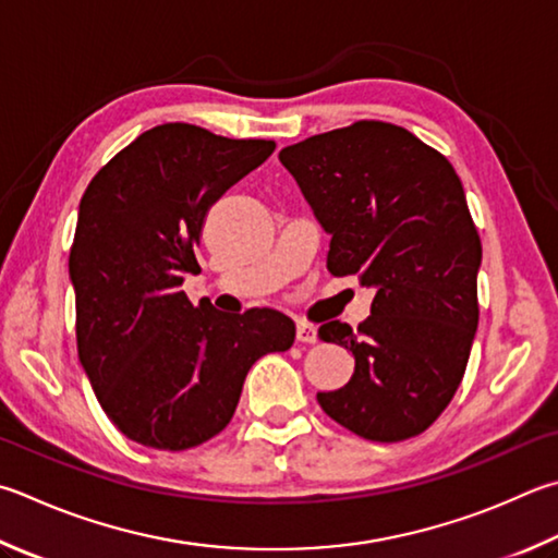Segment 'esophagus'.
Wrapping results in <instances>:
<instances>
[{
    "mask_svg": "<svg viewBox=\"0 0 558 558\" xmlns=\"http://www.w3.org/2000/svg\"><path fill=\"white\" fill-rule=\"evenodd\" d=\"M298 341H302V343L317 341V327L305 319H298Z\"/></svg>",
    "mask_w": 558,
    "mask_h": 558,
    "instance_id": "esophagus-1",
    "label": "esophagus"
}]
</instances>
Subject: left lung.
Wrapping results in <instances>:
<instances>
[{
	"label": "left lung",
	"instance_id": "obj_1",
	"mask_svg": "<svg viewBox=\"0 0 558 558\" xmlns=\"http://www.w3.org/2000/svg\"><path fill=\"white\" fill-rule=\"evenodd\" d=\"M280 163L331 236V276L376 292L356 331L339 319L319 327L356 359L343 388L317 392L322 410L371 441L417 437L451 402L478 329L483 248L459 175L385 121L310 136Z\"/></svg>",
	"mask_w": 558,
	"mask_h": 558
}]
</instances>
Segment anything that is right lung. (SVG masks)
Segmentation results:
<instances>
[{
	"mask_svg": "<svg viewBox=\"0 0 558 558\" xmlns=\"http://www.w3.org/2000/svg\"><path fill=\"white\" fill-rule=\"evenodd\" d=\"M276 150L160 124L119 150L80 199L70 248L77 356L114 427L150 449L185 451L227 427L253 363L288 351L276 310L221 314L182 292L197 272L209 207Z\"/></svg>",
	"mask_w": 558,
	"mask_h": 558,
	"instance_id": "obj_1",
	"label": "right lung"
}]
</instances>
